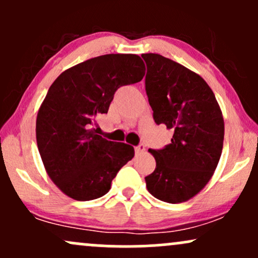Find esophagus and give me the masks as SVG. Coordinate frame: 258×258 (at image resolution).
I'll list each match as a JSON object with an SVG mask.
<instances>
[{
  "instance_id": "esophagus-1",
  "label": "esophagus",
  "mask_w": 258,
  "mask_h": 258,
  "mask_svg": "<svg viewBox=\"0 0 258 258\" xmlns=\"http://www.w3.org/2000/svg\"><path fill=\"white\" fill-rule=\"evenodd\" d=\"M136 150V155H141V154L144 153V150H146V146H144L143 143H139L137 147L135 148Z\"/></svg>"
}]
</instances>
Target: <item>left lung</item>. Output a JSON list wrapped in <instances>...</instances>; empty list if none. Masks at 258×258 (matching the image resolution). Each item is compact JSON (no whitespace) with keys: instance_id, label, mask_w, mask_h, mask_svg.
Here are the masks:
<instances>
[{"instance_id":"1","label":"left lung","mask_w":258,"mask_h":258,"mask_svg":"<svg viewBox=\"0 0 258 258\" xmlns=\"http://www.w3.org/2000/svg\"><path fill=\"white\" fill-rule=\"evenodd\" d=\"M147 64L146 92L156 125L173 130L171 143L149 149L156 160L147 188L156 199L177 204L207 184L220 161L224 121L205 80L155 53L142 54Z\"/></svg>"}]
</instances>
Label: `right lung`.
<instances>
[{"instance_id":"right-lung-1","label":"right lung","mask_w":258,"mask_h":258,"mask_svg":"<svg viewBox=\"0 0 258 258\" xmlns=\"http://www.w3.org/2000/svg\"><path fill=\"white\" fill-rule=\"evenodd\" d=\"M146 74L136 54H105L65 70L49 87L36 119V141L47 173L68 197L98 199L135 155L132 146L111 142L92 128L106 114L115 92Z\"/></svg>"}]
</instances>
